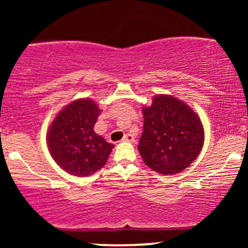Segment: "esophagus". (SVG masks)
Instances as JSON below:
<instances>
[{"label":"esophagus","instance_id":"obj_1","mask_svg":"<svg viewBox=\"0 0 248 248\" xmlns=\"http://www.w3.org/2000/svg\"><path fill=\"white\" fill-rule=\"evenodd\" d=\"M122 141L124 142H133L134 141V136L132 134H126V135L124 136V139H122Z\"/></svg>","mask_w":248,"mask_h":248}]
</instances>
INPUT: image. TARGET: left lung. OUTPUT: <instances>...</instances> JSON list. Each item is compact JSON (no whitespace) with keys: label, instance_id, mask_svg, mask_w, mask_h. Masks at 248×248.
<instances>
[{"label":"left lung","instance_id":"obj_1","mask_svg":"<svg viewBox=\"0 0 248 248\" xmlns=\"http://www.w3.org/2000/svg\"><path fill=\"white\" fill-rule=\"evenodd\" d=\"M143 132L139 142L144 163L162 175L183 171L204 144V128L191 107L173 95L158 94L142 108Z\"/></svg>","mask_w":248,"mask_h":248}]
</instances>
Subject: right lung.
Listing matches in <instances>:
<instances>
[{
  "label": "right lung",
  "mask_w": 248,
  "mask_h": 248,
  "mask_svg": "<svg viewBox=\"0 0 248 248\" xmlns=\"http://www.w3.org/2000/svg\"><path fill=\"white\" fill-rule=\"evenodd\" d=\"M101 109L91 99H78L57 114L46 133L49 152L66 172L86 177L106 164L114 144L94 132Z\"/></svg>",
  "instance_id": "obj_1"
}]
</instances>
